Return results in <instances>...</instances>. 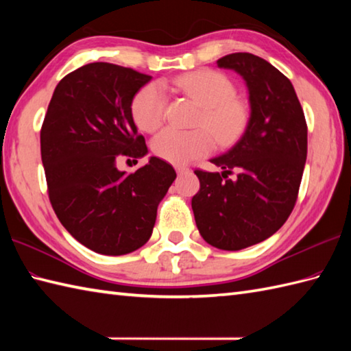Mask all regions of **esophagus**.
Listing matches in <instances>:
<instances>
[{"instance_id":"1","label":"esophagus","mask_w":351,"mask_h":351,"mask_svg":"<svg viewBox=\"0 0 351 351\" xmlns=\"http://www.w3.org/2000/svg\"><path fill=\"white\" fill-rule=\"evenodd\" d=\"M175 169L178 171V175H184V173H189V171H190L189 167H184V166H176Z\"/></svg>"}]
</instances>
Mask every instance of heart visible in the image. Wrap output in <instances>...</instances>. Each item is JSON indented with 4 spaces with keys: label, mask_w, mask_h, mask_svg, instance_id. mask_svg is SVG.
<instances>
[{
    "label": "heart",
    "mask_w": 351,
    "mask_h": 351,
    "mask_svg": "<svg viewBox=\"0 0 351 351\" xmlns=\"http://www.w3.org/2000/svg\"><path fill=\"white\" fill-rule=\"evenodd\" d=\"M173 86L202 107L199 125H205L219 145L238 138L247 122V108L235 98V87L228 77L215 71H195L178 77ZM131 110L138 128L154 132L166 119L167 96L158 84H147L134 96ZM213 147V137L206 130L167 128L152 141L154 154L176 166L210 154Z\"/></svg>",
    "instance_id": "b5f03b06"
}]
</instances>
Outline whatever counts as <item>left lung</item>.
I'll list each match as a JSON object with an SVG mask.
<instances>
[{"mask_svg": "<svg viewBox=\"0 0 351 351\" xmlns=\"http://www.w3.org/2000/svg\"><path fill=\"white\" fill-rule=\"evenodd\" d=\"M217 66L245 81L250 117L240 140L211 160L221 173L195 171L200 190L191 208L208 244L241 250L271 237L293 211L306 162L308 126L291 81L264 58L235 52L219 58Z\"/></svg>", "mask_w": 351, "mask_h": 351, "instance_id": "8db88e82", "label": "left lung"}]
</instances>
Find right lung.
Instances as JSON below:
<instances>
[{"label": "right lung", "instance_id": "add662e5", "mask_svg": "<svg viewBox=\"0 0 351 351\" xmlns=\"http://www.w3.org/2000/svg\"><path fill=\"white\" fill-rule=\"evenodd\" d=\"M151 80L113 63L81 66L57 84L45 114L40 154L51 205L66 230L101 255H126L147 243L176 178L156 156L130 175L116 167L121 155L147 154L131 106Z\"/></svg>", "mask_w": 351, "mask_h": 351}]
</instances>
